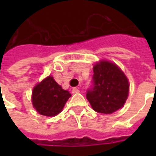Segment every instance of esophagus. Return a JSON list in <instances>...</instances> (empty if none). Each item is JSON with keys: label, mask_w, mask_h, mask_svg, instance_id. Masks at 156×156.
Masks as SVG:
<instances>
[{"label": "esophagus", "mask_w": 156, "mask_h": 156, "mask_svg": "<svg viewBox=\"0 0 156 156\" xmlns=\"http://www.w3.org/2000/svg\"><path fill=\"white\" fill-rule=\"evenodd\" d=\"M72 93H73V94L79 93V89H78V88H73V89H72Z\"/></svg>", "instance_id": "esophagus-1"}]
</instances>
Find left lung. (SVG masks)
I'll return each mask as SVG.
<instances>
[{
	"label": "left lung",
	"mask_w": 156,
	"mask_h": 156,
	"mask_svg": "<svg viewBox=\"0 0 156 156\" xmlns=\"http://www.w3.org/2000/svg\"><path fill=\"white\" fill-rule=\"evenodd\" d=\"M129 82L117 66L107 61L94 67L91 88L86 98L95 111L112 114L123 107L129 94Z\"/></svg>",
	"instance_id": "obj_1"
}]
</instances>
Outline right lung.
Masks as SVG:
<instances>
[{"mask_svg":"<svg viewBox=\"0 0 156 156\" xmlns=\"http://www.w3.org/2000/svg\"><path fill=\"white\" fill-rule=\"evenodd\" d=\"M70 97L71 94L49 76L33 88L32 105L40 115L55 116L62 111Z\"/></svg>","mask_w":156,"mask_h":156,"instance_id":"obj_1","label":"right lung"}]
</instances>
